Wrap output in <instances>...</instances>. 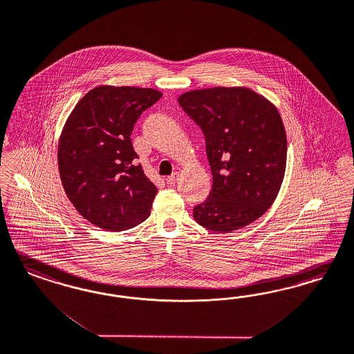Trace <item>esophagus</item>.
I'll return each instance as SVG.
<instances>
[{
  "label": "esophagus",
  "instance_id": "obj_1",
  "mask_svg": "<svg viewBox=\"0 0 354 354\" xmlns=\"http://www.w3.org/2000/svg\"><path fill=\"white\" fill-rule=\"evenodd\" d=\"M178 178H179V174L174 172L171 176L166 178V183L169 184V185H174V184L178 182Z\"/></svg>",
  "mask_w": 354,
  "mask_h": 354
}]
</instances>
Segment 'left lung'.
Listing matches in <instances>:
<instances>
[{
	"label": "left lung",
	"instance_id": "8db88e82",
	"mask_svg": "<svg viewBox=\"0 0 354 354\" xmlns=\"http://www.w3.org/2000/svg\"><path fill=\"white\" fill-rule=\"evenodd\" d=\"M178 102L204 133L213 175L207 198L194 207L196 222L230 232L257 221L283 180L288 145L279 111L245 87L194 90Z\"/></svg>",
	"mask_w": 354,
	"mask_h": 354
}]
</instances>
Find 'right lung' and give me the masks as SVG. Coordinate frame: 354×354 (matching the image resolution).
<instances>
[{
    "label": "right lung",
    "instance_id": "obj_1",
    "mask_svg": "<svg viewBox=\"0 0 354 354\" xmlns=\"http://www.w3.org/2000/svg\"><path fill=\"white\" fill-rule=\"evenodd\" d=\"M162 94L153 88L99 86L82 97L62 129L59 170L82 217L110 232L147 220L157 187L137 163L131 133Z\"/></svg>",
    "mask_w": 354,
    "mask_h": 354
}]
</instances>
